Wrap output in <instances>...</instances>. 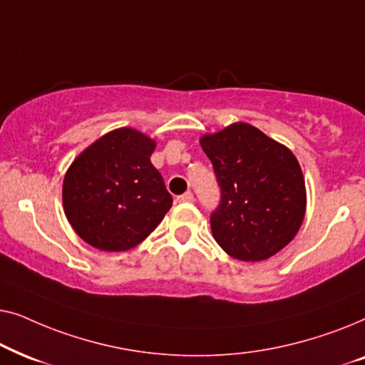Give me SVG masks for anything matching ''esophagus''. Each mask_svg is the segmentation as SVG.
Segmentation results:
<instances>
[{
  "mask_svg": "<svg viewBox=\"0 0 365 365\" xmlns=\"http://www.w3.org/2000/svg\"><path fill=\"white\" fill-rule=\"evenodd\" d=\"M178 201H179V202H192V201H194L192 192H189V191H187V192H184L182 196H179V197H178Z\"/></svg>",
  "mask_w": 365,
  "mask_h": 365,
  "instance_id": "esophagus-1",
  "label": "esophagus"
}]
</instances>
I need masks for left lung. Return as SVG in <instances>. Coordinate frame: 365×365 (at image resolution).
I'll use <instances>...</instances> for the list:
<instances>
[{"mask_svg": "<svg viewBox=\"0 0 365 365\" xmlns=\"http://www.w3.org/2000/svg\"><path fill=\"white\" fill-rule=\"evenodd\" d=\"M221 186L211 216L216 242L244 262L272 257L296 237L306 216V182L291 149L247 123L202 134Z\"/></svg>", "mask_w": 365, "mask_h": 365, "instance_id": "obj_1", "label": "left lung"}]
</instances>
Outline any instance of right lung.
I'll use <instances>...</instances> for the list:
<instances>
[{
	"label": "right lung",
	"instance_id": "obj_1",
	"mask_svg": "<svg viewBox=\"0 0 365 365\" xmlns=\"http://www.w3.org/2000/svg\"><path fill=\"white\" fill-rule=\"evenodd\" d=\"M156 141L134 128H118L79 153L63 181L66 219L89 246L129 251L159 226L173 206L151 164Z\"/></svg>",
	"mask_w": 365,
	"mask_h": 365
}]
</instances>
